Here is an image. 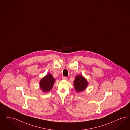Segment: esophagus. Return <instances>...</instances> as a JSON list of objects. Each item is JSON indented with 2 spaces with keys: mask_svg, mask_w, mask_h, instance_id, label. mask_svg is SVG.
Masks as SVG:
<instances>
[{
  "mask_svg": "<svg viewBox=\"0 0 130 130\" xmlns=\"http://www.w3.org/2000/svg\"><path fill=\"white\" fill-rule=\"evenodd\" d=\"M63 80H67V77H65V76H63L62 77Z\"/></svg>",
  "mask_w": 130,
  "mask_h": 130,
  "instance_id": "obj_1",
  "label": "esophagus"
}]
</instances>
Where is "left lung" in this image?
I'll return each mask as SVG.
<instances>
[{
  "instance_id": "obj_1",
  "label": "left lung",
  "mask_w": 130,
  "mask_h": 130,
  "mask_svg": "<svg viewBox=\"0 0 130 130\" xmlns=\"http://www.w3.org/2000/svg\"><path fill=\"white\" fill-rule=\"evenodd\" d=\"M73 85L75 90L78 92H80L87 88L88 83L87 79L85 78L82 75H78L75 78Z\"/></svg>"
}]
</instances>
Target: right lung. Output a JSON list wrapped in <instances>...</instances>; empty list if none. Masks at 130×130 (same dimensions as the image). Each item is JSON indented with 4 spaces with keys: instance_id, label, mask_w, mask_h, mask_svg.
Here are the masks:
<instances>
[{
    "instance_id": "1",
    "label": "right lung",
    "mask_w": 130,
    "mask_h": 130,
    "mask_svg": "<svg viewBox=\"0 0 130 130\" xmlns=\"http://www.w3.org/2000/svg\"><path fill=\"white\" fill-rule=\"evenodd\" d=\"M56 80L51 73H47L40 81V88L43 92H49L53 88Z\"/></svg>"
}]
</instances>
